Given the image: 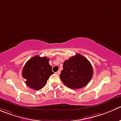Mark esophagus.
<instances>
[{
    "label": "esophagus",
    "instance_id": "esophagus-1",
    "mask_svg": "<svg viewBox=\"0 0 121 121\" xmlns=\"http://www.w3.org/2000/svg\"><path fill=\"white\" fill-rule=\"evenodd\" d=\"M60 72H61L60 70H58V71H57V73H57V74H60Z\"/></svg>",
    "mask_w": 121,
    "mask_h": 121
}]
</instances>
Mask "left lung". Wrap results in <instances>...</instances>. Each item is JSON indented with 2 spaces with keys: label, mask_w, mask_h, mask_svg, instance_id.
<instances>
[{
  "label": "left lung",
  "mask_w": 121,
  "mask_h": 121,
  "mask_svg": "<svg viewBox=\"0 0 121 121\" xmlns=\"http://www.w3.org/2000/svg\"><path fill=\"white\" fill-rule=\"evenodd\" d=\"M93 67L90 61L77 54L64 62L60 77L67 87L77 89L87 84L93 77Z\"/></svg>",
  "instance_id": "1"
}]
</instances>
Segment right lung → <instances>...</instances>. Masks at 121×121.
Masks as SVG:
<instances>
[{"instance_id": "obj_1", "label": "right lung", "mask_w": 121, "mask_h": 121, "mask_svg": "<svg viewBox=\"0 0 121 121\" xmlns=\"http://www.w3.org/2000/svg\"><path fill=\"white\" fill-rule=\"evenodd\" d=\"M47 57L35 56L29 59L22 69V75L25 83L34 90H39L44 87L50 76L54 74L52 67L49 64Z\"/></svg>"}]
</instances>
